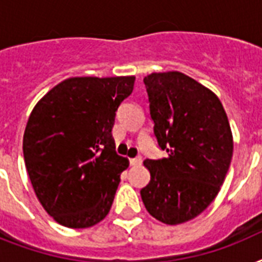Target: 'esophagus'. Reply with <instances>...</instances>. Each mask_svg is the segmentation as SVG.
<instances>
[{
  "label": "esophagus",
  "instance_id": "1",
  "mask_svg": "<svg viewBox=\"0 0 262 262\" xmlns=\"http://www.w3.org/2000/svg\"><path fill=\"white\" fill-rule=\"evenodd\" d=\"M129 162H130V166H140L141 162H143V159L139 156V158H133V159H130Z\"/></svg>",
  "mask_w": 262,
  "mask_h": 262
}]
</instances>
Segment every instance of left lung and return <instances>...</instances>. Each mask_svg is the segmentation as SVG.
<instances>
[{"label": "left lung", "instance_id": "1", "mask_svg": "<svg viewBox=\"0 0 262 262\" xmlns=\"http://www.w3.org/2000/svg\"><path fill=\"white\" fill-rule=\"evenodd\" d=\"M154 135L163 159L144 160L151 181L140 194L155 219L181 224L215 200L231 163L232 133L211 90L181 72L144 77Z\"/></svg>", "mask_w": 262, "mask_h": 262}]
</instances>
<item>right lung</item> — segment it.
Listing matches in <instances>:
<instances>
[{
	"instance_id": "obj_1",
	"label": "right lung",
	"mask_w": 262,
	"mask_h": 262,
	"mask_svg": "<svg viewBox=\"0 0 262 262\" xmlns=\"http://www.w3.org/2000/svg\"><path fill=\"white\" fill-rule=\"evenodd\" d=\"M135 76L71 77L31 113L23 154L45 211L69 228H88L107 216L129 166L111 135L115 111L133 92Z\"/></svg>"
}]
</instances>
